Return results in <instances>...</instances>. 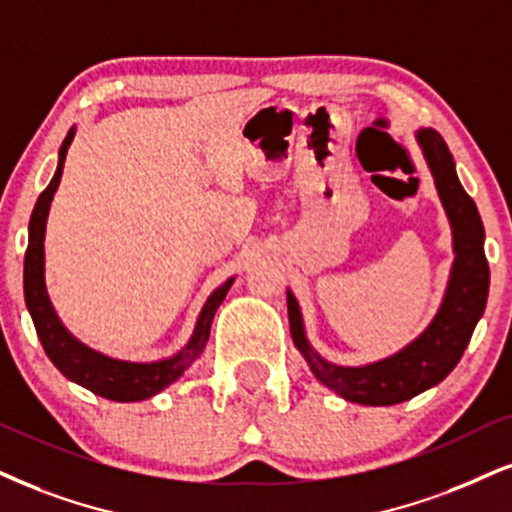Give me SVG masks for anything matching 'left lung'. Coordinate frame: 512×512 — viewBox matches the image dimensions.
Returning <instances> with one entry per match:
<instances>
[{
	"instance_id": "obj_1",
	"label": "left lung",
	"mask_w": 512,
	"mask_h": 512,
	"mask_svg": "<svg viewBox=\"0 0 512 512\" xmlns=\"http://www.w3.org/2000/svg\"><path fill=\"white\" fill-rule=\"evenodd\" d=\"M415 140L430 166L441 206L449 216L453 254H456L444 301L420 337L382 361L356 365V368L334 365L325 361L308 342L299 301L287 289L289 330L294 346L306 358L318 382H323L342 399L361 406H394L439 384L456 368L463 351L468 349L475 325L487 306L489 263L484 256V225L475 201L460 185L456 161L444 137L432 128H420L415 132Z\"/></svg>"
}]
</instances>
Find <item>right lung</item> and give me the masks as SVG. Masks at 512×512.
Masks as SVG:
<instances>
[{"mask_svg":"<svg viewBox=\"0 0 512 512\" xmlns=\"http://www.w3.org/2000/svg\"><path fill=\"white\" fill-rule=\"evenodd\" d=\"M73 137L75 128L68 130L66 140H63L59 149V163H56L54 178L40 194V199H37L33 208V216H30L28 251H25L23 261L25 306H28L30 318H33L44 353L59 368L63 377L80 384V387L90 389L92 394L104 396V399L121 403L144 401L149 396L159 394L168 384H173L201 356V351H204L208 342V334H211L213 315H216L218 306L223 304L225 294L230 292L235 277L225 280L216 292L208 296L189 342L170 358H161V361L151 363L118 361V358L104 356V353L94 351L87 344H82L80 339H75L66 330V325L61 323L59 315H56L52 301H49L47 285H44V230H47L49 206H52L54 192L59 189L63 161H66Z\"/></svg>","mask_w":512,"mask_h":512,"instance_id":"right-lung-1","label":"right lung"}]
</instances>
